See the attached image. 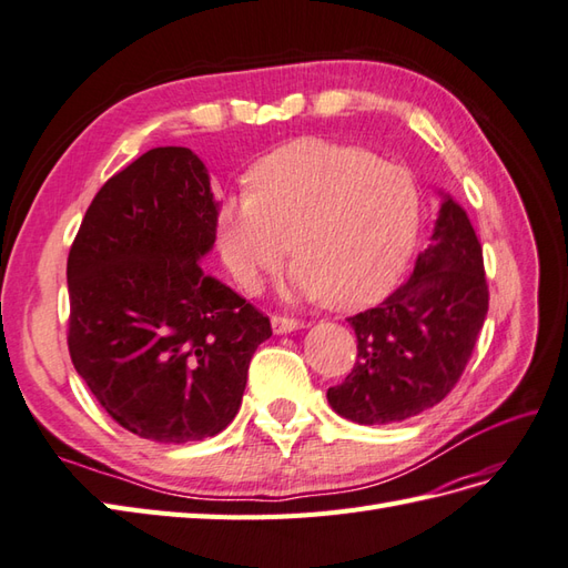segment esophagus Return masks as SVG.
Returning a JSON list of instances; mask_svg holds the SVG:
<instances>
[{
  "instance_id": "1",
  "label": "esophagus",
  "mask_w": 568,
  "mask_h": 568,
  "mask_svg": "<svg viewBox=\"0 0 568 568\" xmlns=\"http://www.w3.org/2000/svg\"><path fill=\"white\" fill-rule=\"evenodd\" d=\"M271 324H273L275 334H290V332H297V328L305 326V322L295 320V316H285V314H273Z\"/></svg>"
}]
</instances>
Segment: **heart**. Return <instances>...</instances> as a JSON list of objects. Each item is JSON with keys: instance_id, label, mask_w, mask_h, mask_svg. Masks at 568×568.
I'll use <instances>...</instances> for the list:
<instances>
[{"instance_id": "obj_1", "label": "heart", "mask_w": 568, "mask_h": 568, "mask_svg": "<svg viewBox=\"0 0 568 568\" xmlns=\"http://www.w3.org/2000/svg\"><path fill=\"white\" fill-rule=\"evenodd\" d=\"M248 189L215 205L220 256L246 290L281 266L290 242V293L361 307L385 293L414 248L412 174L353 144L290 142L254 164Z\"/></svg>"}]
</instances>
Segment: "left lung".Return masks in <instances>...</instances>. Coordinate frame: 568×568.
Masks as SVG:
<instances>
[{
	"mask_svg": "<svg viewBox=\"0 0 568 568\" xmlns=\"http://www.w3.org/2000/svg\"><path fill=\"white\" fill-rule=\"evenodd\" d=\"M489 312L481 244L450 195L406 283L377 307L348 316L358 338L351 375L328 387L338 416L361 426L397 424L443 402Z\"/></svg>",
	"mask_w": 568,
	"mask_h": 568,
	"instance_id": "obj_1",
	"label": "left lung"
}]
</instances>
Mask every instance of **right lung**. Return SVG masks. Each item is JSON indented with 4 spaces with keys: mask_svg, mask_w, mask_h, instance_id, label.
I'll return each mask as SVG.
<instances>
[{
    "mask_svg": "<svg viewBox=\"0 0 568 568\" xmlns=\"http://www.w3.org/2000/svg\"><path fill=\"white\" fill-rule=\"evenodd\" d=\"M215 195L189 148H154L103 183L68 258L74 371L118 426L154 443L232 424L271 336L254 305L201 268Z\"/></svg>",
    "mask_w": 568,
    "mask_h": 568,
    "instance_id": "add662e5",
    "label": "right lung"
}]
</instances>
